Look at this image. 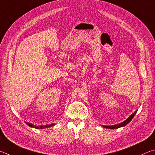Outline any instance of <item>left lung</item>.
I'll list each match as a JSON object with an SVG mask.
<instances>
[{
  "mask_svg": "<svg viewBox=\"0 0 155 155\" xmlns=\"http://www.w3.org/2000/svg\"><path fill=\"white\" fill-rule=\"evenodd\" d=\"M137 111V110L136 111H135L133 114H132L131 115H130V117H129L127 119L125 120H124V121L119 123V124H117V125H110V126H108V125H102L104 127V128H107V129H118L119 127H124L126 125H127L128 123L131 121V120H132V119L134 117L135 114H136V112Z\"/></svg>",
  "mask_w": 155,
  "mask_h": 155,
  "instance_id": "8db88e82",
  "label": "left lung"
}]
</instances>
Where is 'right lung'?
I'll use <instances>...</instances> for the list:
<instances>
[{
	"instance_id": "add662e5",
	"label": "right lung",
	"mask_w": 155,
	"mask_h": 155,
	"mask_svg": "<svg viewBox=\"0 0 155 155\" xmlns=\"http://www.w3.org/2000/svg\"><path fill=\"white\" fill-rule=\"evenodd\" d=\"M26 124L28 125L29 127H33V128H35V129H45V128H48V127H51L55 125V123H53V124H51V125H45V126H35L33 124H31V123H26Z\"/></svg>"
}]
</instances>
